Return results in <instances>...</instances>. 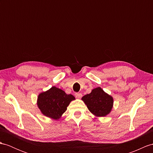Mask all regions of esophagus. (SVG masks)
<instances>
[{
    "label": "esophagus",
    "mask_w": 153,
    "mask_h": 153,
    "mask_svg": "<svg viewBox=\"0 0 153 153\" xmlns=\"http://www.w3.org/2000/svg\"><path fill=\"white\" fill-rule=\"evenodd\" d=\"M75 96L78 99H80L82 97V94H81V93H76L75 94Z\"/></svg>",
    "instance_id": "1"
}]
</instances>
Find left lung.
I'll list each match as a JSON object with an SVG mask.
<instances>
[{
  "mask_svg": "<svg viewBox=\"0 0 153 153\" xmlns=\"http://www.w3.org/2000/svg\"><path fill=\"white\" fill-rule=\"evenodd\" d=\"M82 100L89 111L96 117H105L109 114L114 105L112 97L100 87L92 89L90 94L85 95Z\"/></svg>",
  "mask_w": 153,
  "mask_h": 153,
  "instance_id": "obj_1",
  "label": "left lung"
}]
</instances>
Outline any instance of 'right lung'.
<instances>
[{"label":"right lung","mask_w":153,"mask_h":153,"mask_svg":"<svg viewBox=\"0 0 153 153\" xmlns=\"http://www.w3.org/2000/svg\"><path fill=\"white\" fill-rule=\"evenodd\" d=\"M75 100L71 94H67L62 89L53 86L46 91L39 94L37 105L46 117L57 120L67 110L70 102Z\"/></svg>","instance_id":"right-lung-1"}]
</instances>
